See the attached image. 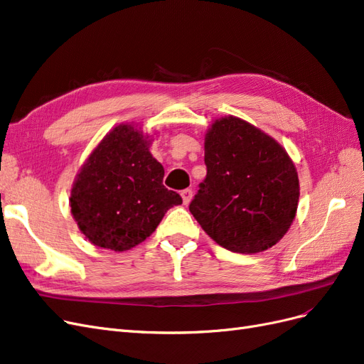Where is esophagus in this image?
I'll use <instances>...</instances> for the list:
<instances>
[{
    "label": "esophagus",
    "instance_id": "34e87169",
    "mask_svg": "<svg viewBox=\"0 0 364 364\" xmlns=\"http://www.w3.org/2000/svg\"><path fill=\"white\" fill-rule=\"evenodd\" d=\"M181 196H182V200H183V205H188L193 198V190H191V188H186V190H183L181 193Z\"/></svg>",
    "mask_w": 364,
    "mask_h": 364
}]
</instances>
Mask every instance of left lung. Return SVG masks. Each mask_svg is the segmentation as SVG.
Masks as SVG:
<instances>
[{
	"instance_id": "left-lung-1",
	"label": "left lung",
	"mask_w": 364,
	"mask_h": 364,
	"mask_svg": "<svg viewBox=\"0 0 364 364\" xmlns=\"http://www.w3.org/2000/svg\"><path fill=\"white\" fill-rule=\"evenodd\" d=\"M205 181L190 212L218 245L260 253L277 244L295 218L299 181L286 150L233 116L212 123L205 136Z\"/></svg>"
}]
</instances>
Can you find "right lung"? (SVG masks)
Returning <instances> with one entry per match:
<instances>
[{"mask_svg": "<svg viewBox=\"0 0 364 364\" xmlns=\"http://www.w3.org/2000/svg\"><path fill=\"white\" fill-rule=\"evenodd\" d=\"M132 124L108 132L84 162L70 191V210L93 245L124 252L155 232L182 197L162 185L164 167Z\"/></svg>", "mask_w": 364, "mask_h": 364, "instance_id": "obj_1", "label": "right lung"}]
</instances>
